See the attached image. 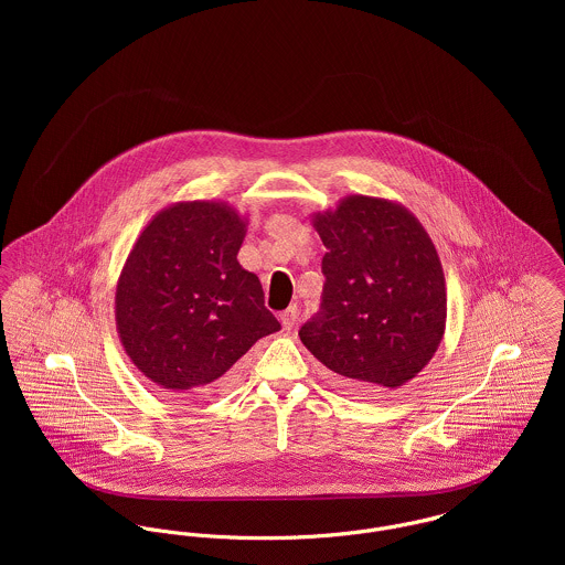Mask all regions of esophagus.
<instances>
[{
    "label": "esophagus",
    "instance_id": "1",
    "mask_svg": "<svg viewBox=\"0 0 565 565\" xmlns=\"http://www.w3.org/2000/svg\"><path fill=\"white\" fill-rule=\"evenodd\" d=\"M298 322V309L296 307H289L282 316H280V323H282V330H291L294 326Z\"/></svg>",
    "mask_w": 565,
    "mask_h": 565
}]
</instances>
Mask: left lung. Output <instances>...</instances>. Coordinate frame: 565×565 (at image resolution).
Wrapping results in <instances>:
<instances>
[{
  "label": "left lung",
  "instance_id": "8db88e82",
  "mask_svg": "<svg viewBox=\"0 0 565 565\" xmlns=\"http://www.w3.org/2000/svg\"><path fill=\"white\" fill-rule=\"evenodd\" d=\"M326 245L322 313L300 339L350 392L401 390L446 330V278L435 243L401 202L345 195L311 215Z\"/></svg>",
  "mask_w": 565,
  "mask_h": 565
}]
</instances>
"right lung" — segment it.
I'll return each instance as SVG.
<instances>
[{
  "mask_svg": "<svg viewBox=\"0 0 565 565\" xmlns=\"http://www.w3.org/2000/svg\"><path fill=\"white\" fill-rule=\"evenodd\" d=\"M245 231L228 202H173L148 222L119 274V341L148 381L180 401L215 396L243 354L280 330L258 276L237 260Z\"/></svg>",
  "mask_w": 565,
  "mask_h": 565,
  "instance_id": "1",
  "label": "right lung"
}]
</instances>
